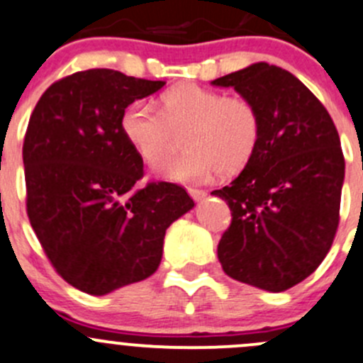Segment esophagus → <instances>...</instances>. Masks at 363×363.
I'll list each match as a JSON object with an SVG mask.
<instances>
[{
    "mask_svg": "<svg viewBox=\"0 0 363 363\" xmlns=\"http://www.w3.org/2000/svg\"><path fill=\"white\" fill-rule=\"evenodd\" d=\"M189 194L194 201H203L206 197V192L201 189H189Z\"/></svg>",
    "mask_w": 363,
    "mask_h": 363,
    "instance_id": "1",
    "label": "esophagus"
}]
</instances>
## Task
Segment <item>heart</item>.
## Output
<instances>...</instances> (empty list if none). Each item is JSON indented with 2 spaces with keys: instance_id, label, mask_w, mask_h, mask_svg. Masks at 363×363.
<instances>
[{
  "instance_id": "obj_1",
  "label": "heart",
  "mask_w": 363,
  "mask_h": 363,
  "mask_svg": "<svg viewBox=\"0 0 363 363\" xmlns=\"http://www.w3.org/2000/svg\"><path fill=\"white\" fill-rule=\"evenodd\" d=\"M160 114L148 102H132L120 120L123 138L148 166L160 167L171 157V128L183 130L180 159L166 169L171 180L203 183L217 171L242 169L261 134L256 106L245 96H225L204 86H173L159 96Z\"/></svg>"
}]
</instances>
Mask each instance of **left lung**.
Returning a JSON list of instances; mask_svg holds the SVG:
<instances>
[{"mask_svg":"<svg viewBox=\"0 0 363 363\" xmlns=\"http://www.w3.org/2000/svg\"><path fill=\"white\" fill-rule=\"evenodd\" d=\"M256 106L261 134L228 186L213 190L233 220L218 242L222 270L279 293L307 279L339 225L344 157L328 111L291 72L264 61L211 81Z\"/></svg>","mask_w":363,"mask_h":363,"instance_id":"obj_1","label":"left lung"}]
</instances>
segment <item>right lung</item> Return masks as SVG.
Masks as SVG:
<instances>
[{
    "label": "right lung",
    "instance_id": "1",
    "mask_svg": "<svg viewBox=\"0 0 363 363\" xmlns=\"http://www.w3.org/2000/svg\"><path fill=\"white\" fill-rule=\"evenodd\" d=\"M164 81L91 68L45 89L23 146L31 228L56 272L102 296L155 274L166 229L194 208L185 189L148 183L120 128L125 107Z\"/></svg>",
    "mask_w": 363,
    "mask_h": 363
}]
</instances>
